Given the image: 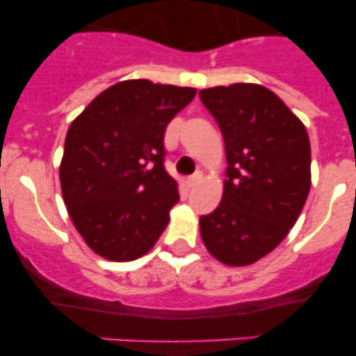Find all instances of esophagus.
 <instances>
[{
  "label": "esophagus",
  "mask_w": 356,
  "mask_h": 356,
  "mask_svg": "<svg viewBox=\"0 0 356 356\" xmlns=\"http://www.w3.org/2000/svg\"><path fill=\"white\" fill-rule=\"evenodd\" d=\"M200 181H202V172H197V174H193L188 179V186L189 188H193V186H197Z\"/></svg>",
  "instance_id": "1"
}]
</instances>
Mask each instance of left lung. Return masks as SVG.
I'll return each mask as SVG.
<instances>
[{"label": "left lung", "instance_id": "left-lung-1", "mask_svg": "<svg viewBox=\"0 0 356 356\" xmlns=\"http://www.w3.org/2000/svg\"><path fill=\"white\" fill-rule=\"evenodd\" d=\"M223 133L227 179L218 207L200 218L209 253L245 267L279 245L311 189V144L300 119L270 89L232 84L202 89Z\"/></svg>", "mask_w": 356, "mask_h": 356}]
</instances>
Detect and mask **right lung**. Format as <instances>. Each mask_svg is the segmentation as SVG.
<instances>
[{
	"instance_id": "1",
	"label": "right lung",
	"mask_w": 356,
	"mask_h": 356,
	"mask_svg": "<svg viewBox=\"0 0 356 356\" xmlns=\"http://www.w3.org/2000/svg\"><path fill=\"white\" fill-rule=\"evenodd\" d=\"M195 95V88L122 81L70 124L59 165L63 200L96 254L137 260L167 228L179 189L163 167V137Z\"/></svg>"
}]
</instances>
